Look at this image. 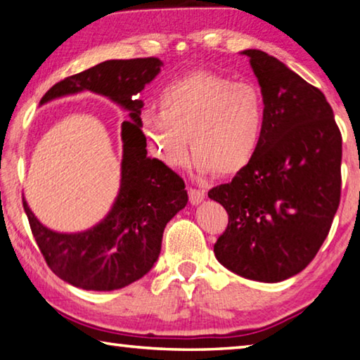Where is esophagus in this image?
Listing matches in <instances>:
<instances>
[{
  "instance_id": "obj_1",
  "label": "esophagus",
  "mask_w": 360,
  "mask_h": 360,
  "mask_svg": "<svg viewBox=\"0 0 360 360\" xmlns=\"http://www.w3.org/2000/svg\"><path fill=\"white\" fill-rule=\"evenodd\" d=\"M206 197V192L202 191V188H188V200H191L192 205H198L202 203Z\"/></svg>"
}]
</instances>
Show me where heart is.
Returning <instances> with one entry per match:
<instances>
[{"label":"heart","instance_id":"obj_1","mask_svg":"<svg viewBox=\"0 0 360 360\" xmlns=\"http://www.w3.org/2000/svg\"><path fill=\"white\" fill-rule=\"evenodd\" d=\"M160 108H146L139 125L155 155L172 168L191 160V136L200 172L233 176L254 160L264 138V95L227 76L191 72L163 89Z\"/></svg>","mask_w":360,"mask_h":360}]
</instances>
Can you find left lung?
Here are the masks:
<instances>
[{
    "label": "left lung",
    "instance_id": "obj_1",
    "mask_svg": "<svg viewBox=\"0 0 360 360\" xmlns=\"http://www.w3.org/2000/svg\"><path fill=\"white\" fill-rule=\"evenodd\" d=\"M243 53L259 81L266 122L254 160L208 192L229 214L214 254L236 275L278 283L314 259L332 227L341 193V133L318 87L257 49Z\"/></svg>",
    "mask_w": 360,
    "mask_h": 360
}]
</instances>
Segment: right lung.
<instances>
[{"label":"right lung","mask_w":360,"mask_h":360,"mask_svg":"<svg viewBox=\"0 0 360 360\" xmlns=\"http://www.w3.org/2000/svg\"><path fill=\"white\" fill-rule=\"evenodd\" d=\"M163 63L155 57L108 60L65 77L42 96L39 105L82 90L106 96L127 109L122 124L120 188L111 211L95 227L58 233L42 225L22 198L32 233L49 268L63 281L85 290H115L143 278L158 259L167 224L187 205L179 174L148 157L139 125L143 101L138 94Z\"/></svg>","instance_id":"add662e5"}]
</instances>
